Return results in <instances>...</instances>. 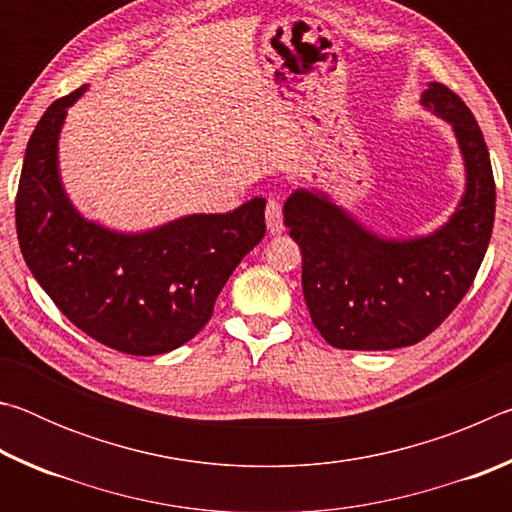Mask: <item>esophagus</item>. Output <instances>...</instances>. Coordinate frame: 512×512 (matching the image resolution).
I'll return each instance as SVG.
<instances>
[{"label":"esophagus","mask_w":512,"mask_h":512,"mask_svg":"<svg viewBox=\"0 0 512 512\" xmlns=\"http://www.w3.org/2000/svg\"><path fill=\"white\" fill-rule=\"evenodd\" d=\"M266 228L271 235H280V232L284 230L282 205L277 201H268V205H266Z\"/></svg>","instance_id":"1"}]
</instances>
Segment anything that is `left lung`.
<instances>
[{
    "instance_id": "1",
    "label": "left lung",
    "mask_w": 512,
    "mask_h": 512,
    "mask_svg": "<svg viewBox=\"0 0 512 512\" xmlns=\"http://www.w3.org/2000/svg\"><path fill=\"white\" fill-rule=\"evenodd\" d=\"M420 103L445 119L465 164L461 203L438 230L393 239L320 189H296L284 225L302 253V293L320 336L341 350H395L429 336L472 287L495 223V178L470 108L443 83Z\"/></svg>"
}]
</instances>
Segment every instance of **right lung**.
<instances>
[{
	"label": "right lung",
	"instance_id": "right-lung-1",
	"mask_svg": "<svg viewBox=\"0 0 512 512\" xmlns=\"http://www.w3.org/2000/svg\"><path fill=\"white\" fill-rule=\"evenodd\" d=\"M85 90L51 103L31 135L15 201L17 241L40 287L81 332L137 357L171 352L201 332L223 284L262 241L266 201L144 232L88 221L58 169L67 108Z\"/></svg>",
	"mask_w": 512,
	"mask_h": 512
}]
</instances>
